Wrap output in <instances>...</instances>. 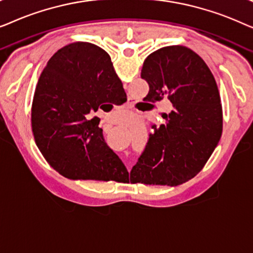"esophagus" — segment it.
Returning <instances> with one entry per match:
<instances>
[{"label":"esophagus","instance_id":"34e87169","mask_svg":"<svg viewBox=\"0 0 253 253\" xmlns=\"http://www.w3.org/2000/svg\"><path fill=\"white\" fill-rule=\"evenodd\" d=\"M126 108H129V109H132V108H133V102H132V101H129V102L126 103ZM127 169H129V170H130V165L127 166Z\"/></svg>","mask_w":253,"mask_h":253}]
</instances>
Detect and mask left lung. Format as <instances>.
Instances as JSON below:
<instances>
[{
    "label": "left lung",
    "instance_id": "1",
    "mask_svg": "<svg viewBox=\"0 0 253 253\" xmlns=\"http://www.w3.org/2000/svg\"><path fill=\"white\" fill-rule=\"evenodd\" d=\"M141 78L150 86L144 100H170L166 122L153 124L131 183L176 186L198 174L222 134V106L214 76L202 57L184 46H168L148 55Z\"/></svg>",
    "mask_w": 253,
    "mask_h": 253
}]
</instances>
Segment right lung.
Listing matches in <instances>:
<instances>
[{"label": "right lung", "mask_w": 253, "mask_h": 253, "mask_svg": "<svg viewBox=\"0 0 253 253\" xmlns=\"http://www.w3.org/2000/svg\"><path fill=\"white\" fill-rule=\"evenodd\" d=\"M126 98L106 50L89 42L58 49L41 72L33 96L32 131L46 161L58 174L83 181H116L127 170L107 146L93 113Z\"/></svg>", "instance_id": "right-lung-1"}]
</instances>
